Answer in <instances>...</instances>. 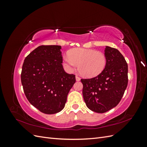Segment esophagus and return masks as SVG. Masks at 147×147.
I'll return each instance as SVG.
<instances>
[{
	"label": "esophagus",
	"instance_id": "1",
	"mask_svg": "<svg viewBox=\"0 0 147 147\" xmlns=\"http://www.w3.org/2000/svg\"><path fill=\"white\" fill-rule=\"evenodd\" d=\"M75 78H76V80H77V82L80 80V77L78 76V75H76V77H75Z\"/></svg>",
	"mask_w": 147,
	"mask_h": 147
}]
</instances>
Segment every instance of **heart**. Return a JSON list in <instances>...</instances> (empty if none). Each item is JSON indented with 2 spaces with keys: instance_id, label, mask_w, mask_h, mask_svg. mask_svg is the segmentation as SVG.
I'll return each instance as SVG.
<instances>
[{
  "instance_id": "heart-1",
  "label": "heart",
  "mask_w": 147,
  "mask_h": 147,
  "mask_svg": "<svg viewBox=\"0 0 147 147\" xmlns=\"http://www.w3.org/2000/svg\"><path fill=\"white\" fill-rule=\"evenodd\" d=\"M106 64L107 58L104 53L93 49L74 48L63 57V65L67 70L72 72L79 64V72L86 77L99 75L104 70Z\"/></svg>"
}]
</instances>
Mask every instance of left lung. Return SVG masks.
<instances>
[{
	"label": "left lung",
	"mask_w": 147,
	"mask_h": 147,
	"mask_svg": "<svg viewBox=\"0 0 147 147\" xmlns=\"http://www.w3.org/2000/svg\"><path fill=\"white\" fill-rule=\"evenodd\" d=\"M107 64L104 70L96 77L81 79L83 96L89 109L105 113L116 107L127 86V64L117 49L107 46Z\"/></svg>",
	"instance_id": "left-lung-1"
}]
</instances>
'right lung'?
<instances>
[{
	"instance_id": "right-lung-1",
	"label": "right lung",
	"mask_w": 147,
	"mask_h": 147,
	"mask_svg": "<svg viewBox=\"0 0 147 147\" xmlns=\"http://www.w3.org/2000/svg\"><path fill=\"white\" fill-rule=\"evenodd\" d=\"M61 47L41 45L26 57L21 74L24 94L30 103L45 114L58 113L64 107L75 75L64 69Z\"/></svg>"
}]
</instances>
